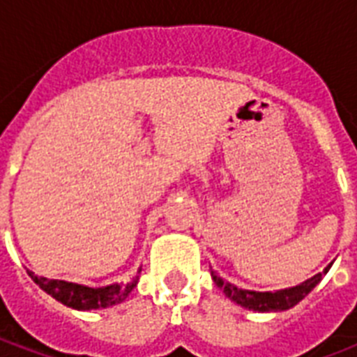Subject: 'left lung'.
<instances>
[{"instance_id":"left-lung-1","label":"left lung","mask_w":357,"mask_h":357,"mask_svg":"<svg viewBox=\"0 0 357 357\" xmlns=\"http://www.w3.org/2000/svg\"><path fill=\"white\" fill-rule=\"evenodd\" d=\"M332 265V263H330ZM330 266H326V271ZM322 272L315 274L310 280H305L300 285H294V287L289 289H280V291H265V293H259V291H246V289H237L231 283L224 282L222 278L217 276L215 272L211 271L213 282L217 283L218 289H222L224 294L228 296L231 302L238 304L244 310L257 311V313H271V311H287L291 310L293 305H296L302 298H305L307 294L317 287V283L322 280Z\"/></svg>"}]
</instances>
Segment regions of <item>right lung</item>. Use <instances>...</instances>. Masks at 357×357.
I'll use <instances>...</instances> for the list:
<instances>
[{"instance_id":"add662e5","label":"right lung","mask_w":357,"mask_h":357,"mask_svg":"<svg viewBox=\"0 0 357 357\" xmlns=\"http://www.w3.org/2000/svg\"><path fill=\"white\" fill-rule=\"evenodd\" d=\"M139 274L140 268L137 271V276L128 283H111V285H105V287H89V285H81V283L36 276L35 272L29 271L31 280L44 293L53 296V298L66 305V307H72V310L77 311L103 310V307H111V305L123 302L129 296V293L133 291V287H137Z\"/></svg>"}]
</instances>
